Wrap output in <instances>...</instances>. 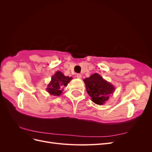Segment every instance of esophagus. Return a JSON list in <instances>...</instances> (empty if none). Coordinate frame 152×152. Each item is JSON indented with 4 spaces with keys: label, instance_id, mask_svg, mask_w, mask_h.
Here are the masks:
<instances>
[{
    "label": "esophagus",
    "instance_id": "obj_1",
    "mask_svg": "<svg viewBox=\"0 0 152 152\" xmlns=\"http://www.w3.org/2000/svg\"><path fill=\"white\" fill-rule=\"evenodd\" d=\"M76 77H77V78H78V79H81V78H82V75L80 74V73H77Z\"/></svg>",
    "mask_w": 152,
    "mask_h": 152
}]
</instances>
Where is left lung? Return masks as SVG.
Segmentation results:
<instances>
[{"label": "left lung", "instance_id": "8db88e82", "mask_svg": "<svg viewBox=\"0 0 152 152\" xmlns=\"http://www.w3.org/2000/svg\"><path fill=\"white\" fill-rule=\"evenodd\" d=\"M84 81L87 93L92 98V101L98 104H103L107 102L115 90L111 84L104 80L98 73L91 75Z\"/></svg>", "mask_w": 152, "mask_h": 152}]
</instances>
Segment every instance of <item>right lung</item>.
Instances as JSON below:
<instances>
[{
	"mask_svg": "<svg viewBox=\"0 0 152 152\" xmlns=\"http://www.w3.org/2000/svg\"><path fill=\"white\" fill-rule=\"evenodd\" d=\"M72 79V77H66L58 71L52 77L51 81L48 86L47 91L50 94L59 96L62 93V87L66 86Z\"/></svg>",
	"mask_w": 152,
	"mask_h": 152,
	"instance_id": "add662e5",
	"label": "right lung"
}]
</instances>
